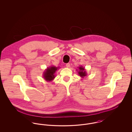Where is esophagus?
I'll return each instance as SVG.
<instances>
[{"label":"esophagus","instance_id":"esophagus-1","mask_svg":"<svg viewBox=\"0 0 132 132\" xmlns=\"http://www.w3.org/2000/svg\"><path fill=\"white\" fill-rule=\"evenodd\" d=\"M66 66L67 68H69V67H70V63H67V64H66Z\"/></svg>","mask_w":132,"mask_h":132}]
</instances>
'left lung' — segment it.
<instances>
[{"instance_id":"obj_1","label":"left lung","mask_w":132,"mask_h":132,"mask_svg":"<svg viewBox=\"0 0 132 132\" xmlns=\"http://www.w3.org/2000/svg\"><path fill=\"white\" fill-rule=\"evenodd\" d=\"M78 68L79 69V70H78V69H77V71L78 72L79 75L80 76L81 78H84L85 77H86V76L87 75V73L86 72V69L82 66H80L79 67H78Z\"/></svg>"}]
</instances>
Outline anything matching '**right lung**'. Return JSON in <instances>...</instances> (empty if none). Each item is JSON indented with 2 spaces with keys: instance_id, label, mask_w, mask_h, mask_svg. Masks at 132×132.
Instances as JSON below:
<instances>
[{
  "instance_id": "obj_1",
  "label": "right lung",
  "mask_w": 132,
  "mask_h": 132,
  "mask_svg": "<svg viewBox=\"0 0 132 132\" xmlns=\"http://www.w3.org/2000/svg\"><path fill=\"white\" fill-rule=\"evenodd\" d=\"M59 68V67L51 66L45 69L43 73V77L47 82H51L55 78V73L57 70Z\"/></svg>"
}]
</instances>
